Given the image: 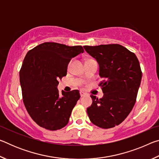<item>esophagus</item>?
I'll list each match as a JSON object with an SVG mask.
<instances>
[{
	"instance_id": "1",
	"label": "esophagus",
	"mask_w": 159,
	"mask_h": 159,
	"mask_svg": "<svg viewBox=\"0 0 159 159\" xmlns=\"http://www.w3.org/2000/svg\"><path fill=\"white\" fill-rule=\"evenodd\" d=\"M80 97H83L84 95H85V93H83V91H80Z\"/></svg>"
}]
</instances>
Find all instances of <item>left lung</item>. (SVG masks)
Wrapping results in <instances>:
<instances>
[{"mask_svg": "<svg viewBox=\"0 0 159 159\" xmlns=\"http://www.w3.org/2000/svg\"><path fill=\"white\" fill-rule=\"evenodd\" d=\"M99 64L100 86L104 96L91 95L93 103L87 108L88 116L99 128H114L124 120L133 109L142 80L138 57L118 44L83 46Z\"/></svg>", "mask_w": 159, "mask_h": 159, "instance_id": "left-lung-1", "label": "left lung"}]
</instances>
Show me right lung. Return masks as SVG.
Returning <instances> with one entry per match:
<instances>
[{
  "label": "right lung",
  "mask_w": 159,
  "mask_h": 159,
  "mask_svg": "<svg viewBox=\"0 0 159 159\" xmlns=\"http://www.w3.org/2000/svg\"><path fill=\"white\" fill-rule=\"evenodd\" d=\"M83 52L80 45L46 42L26 53L20 71L23 102L41 127L57 130L68 123L80 93L78 90L59 93L58 80L66 75L71 59Z\"/></svg>",
  "instance_id": "obj_1"
}]
</instances>
